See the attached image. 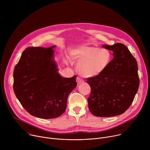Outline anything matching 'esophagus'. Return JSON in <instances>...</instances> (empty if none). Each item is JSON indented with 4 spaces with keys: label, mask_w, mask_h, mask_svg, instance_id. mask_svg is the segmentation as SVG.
<instances>
[{
    "label": "esophagus",
    "mask_w": 150,
    "mask_h": 150,
    "mask_svg": "<svg viewBox=\"0 0 150 150\" xmlns=\"http://www.w3.org/2000/svg\"><path fill=\"white\" fill-rule=\"evenodd\" d=\"M76 82H77V83L79 85V84H81V83H83V79H82L81 78L78 76V77L76 78Z\"/></svg>",
    "instance_id": "obj_1"
}]
</instances>
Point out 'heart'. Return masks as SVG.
Wrapping results in <instances>:
<instances>
[{
    "mask_svg": "<svg viewBox=\"0 0 150 150\" xmlns=\"http://www.w3.org/2000/svg\"><path fill=\"white\" fill-rule=\"evenodd\" d=\"M70 55L72 60L78 62V72L86 78L94 77L102 74L112 60V54L109 50L88 44L73 49Z\"/></svg>",
    "mask_w": 150,
    "mask_h": 150,
    "instance_id": "b5f03b06",
    "label": "heart"
}]
</instances>
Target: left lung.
Here are the masks:
<instances>
[{
    "label": "left lung",
    "instance_id": "8db88e82",
    "mask_svg": "<svg viewBox=\"0 0 150 150\" xmlns=\"http://www.w3.org/2000/svg\"><path fill=\"white\" fill-rule=\"evenodd\" d=\"M102 46L113 52V59L102 74L87 79L91 87L88 103L93 115L109 117L123 114L129 108L139 79L137 62L125 45L118 42Z\"/></svg>",
    "mask_w": 150,
    "mask_h": 150
}]
</instances>
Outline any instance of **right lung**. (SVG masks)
Wrapping results in <instances>:
<instances>
[{
	"label": "right lung",
	"instance_id": "1",
	"mask_svg": "<svg viewBox=\"0 0 150 150\" xmlns=\"http://www.w3.org/2000/svg\"><path fill=\"white\" fill-rule=\"evenodd\" d=\"M29 47L13 71V91L31 115L41 119L61 116L69 94L76 87V75L63 78L57 72L53 48Z\"/></svg>",
	"mask_w": 150,
	"mask_h": 150
}]
</instances>
